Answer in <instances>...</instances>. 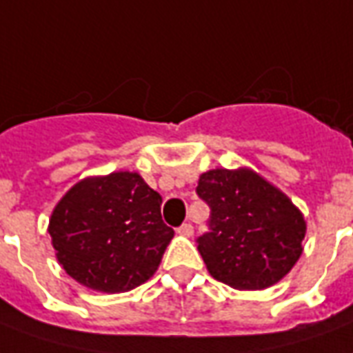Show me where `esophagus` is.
I'll return each instance as SVG.
<instances>
[{
    "label": "esophagus",
    "mask_w": 353,
    "mask_h": 353,
    "mask_svg": "<svg viewBox=\"0 0 353 353\" xmlns=\"http://www.w3.org/2000/svg\"><path fill=\"white\" fill-rule=\"evenodd\" d=\"M177 233H179V235H183V236H193L194 229H193V225H191V223H183L181 228L177 229Z\"/></svg>",
    "instance_id": "esophagus-1"
}]
</instances>
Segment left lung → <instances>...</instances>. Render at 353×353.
<instances>
[{"instance_id": "8db88e82", "label": "left lung", "mask_w": 353, "mask_h": 353, "mask_svg": "<svg viewBox=\"0 0 353 353\" xmlns=\"http://www.w3.org/2000/svg\"><path fill=\"white\" fill-rule=\"evenodd\" d=\"M196 193L212 210L210 233L196 243L214 279L262 290L294 268L305 219L281 189L250 168H216L201 174Z\"/></svg>"}]
</instances>
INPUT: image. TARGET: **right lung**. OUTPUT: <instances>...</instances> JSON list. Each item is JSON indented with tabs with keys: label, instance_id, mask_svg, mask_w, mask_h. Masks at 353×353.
Segmentation results:
<instances>
[{
	"label": "right lung",
	"instance_id": "obj_1",
	"mask_svg": "<svg viewBox=\"0 0 353 353\" xmlns=\"http://www.w3.org/2000/svg\"><path fill=\"white\" fill-rule=\"evenodd\" d=\"M160 196L137 172L83 177L57 202L49 235L57 262L83 287L125 292L159 270L174 229Z\"/></svg>",
	"mask_w": 353,
	"mask_h": 353
}]
</instances>
